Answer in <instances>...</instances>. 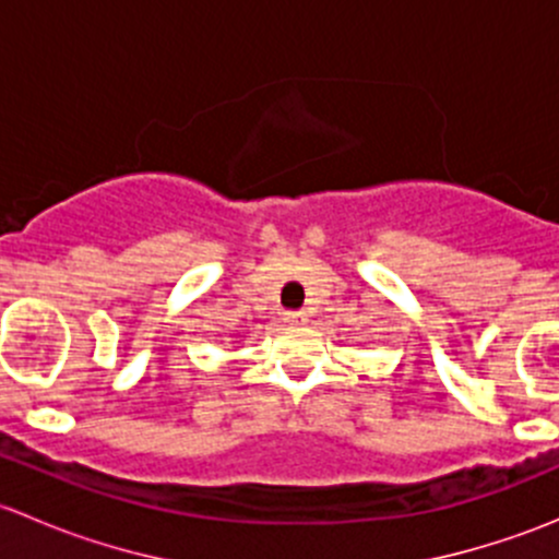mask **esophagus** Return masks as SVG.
I'll return each instance as SVG.
<instances>
[{
    "mask_svg": "<svg viewBox=\"0 0 559 559\" xmlns=\"http://www.w3.org/2000/svg\"><path fill=\"white\" fill-rule=\"evenodd\" d=\"M284 321H286V324H302V321H306V313H302V311H286Z\"/></svg>",
    "mask_w": 559,
    "mask_h": 559,
    "instance_id": "esophagus-1",
    "label": "esophagus"
}]
</instances>
